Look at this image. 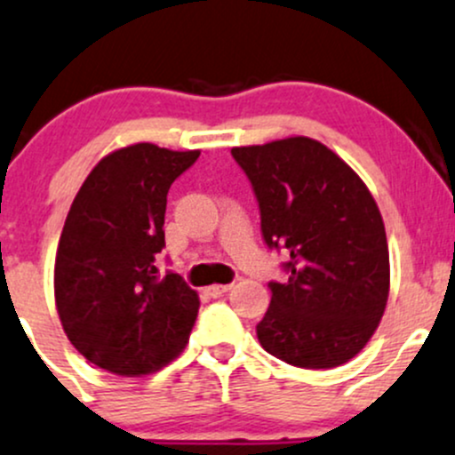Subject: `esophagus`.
<instances>
[{
  "label": "esophagus",
  "mask_w": 455,
  "mask_h": 455,
  "mask_svg": "<svg viewBox=\"0 0 455 455\" xmlns=\"http://www.w3.org/2000/svg\"><path fill=\"white\" fill-rule=\"evenodd\" d=\"M229 288H232V284H212V286L206 288V295H210V297H221V295H226Z\"/></svg>",
  "instance_id": "esophagus-1"
}]
</instances>
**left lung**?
Here are the masks:
<instances>
[{"label": "left lung", "instance_id": "8db88e82", "mask_svg": "<svg viewBox=\"0 0 455 455\" xmlns=\"http://www.w3.org/2000/svg\"><path fill=\"white\" fill-rule=\"evenodd\" d=\"M268 247L291 260L256 325L260 345L301 369L349 363L369 343L390 288L388 243L373 195L343 158L307 136L234 148Z\"/></svg>", "mask_w": 455, "mask_h": 455}]
</instances>
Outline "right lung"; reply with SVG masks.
Returning a JSON list of instances; mask_svg holds the SVG:
<instances>
[{
    "label": "right lung",
    "instance_id": "add662e5",
    "mask_svg": "<svg viewBox=\"0 0 455 455\" xmlns=\"http://www.w3.org/2000/svg\"><path fill=\"white\" fill-rule=\"evenodd\" d=\"M199 149L151 143L101 158L73 199L53 267L58 316L71 345L125 378L154 373L188 343L199 297L178 273L160 277L164 210Z\"/></svg>",
    "mask_w": 455,
    "mask_h": 455
}]
</instances>
